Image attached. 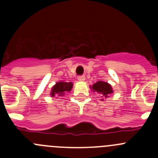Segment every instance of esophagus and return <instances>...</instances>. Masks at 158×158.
Listing matches in <instances>:
<instances>
[{
	"mask_svg": "<svg viewBox=\"0 0 158 158\" xmlns=\"http://www.w3.org/2000/svg\"><path fill=\"white\" fill-rule=\"evenodd\" d=\"M85 79V76L84 75H82V76H78V80L80 81V82H83Z\"/></svg>",
	"mask_w": 158,
	"mask_h": 158,
	"instance_id": "1",
	"label": "esophagus"
}]
</instances>
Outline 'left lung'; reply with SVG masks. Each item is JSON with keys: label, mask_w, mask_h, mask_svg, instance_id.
<instances>
[{"label": "left lung", "mask_w": 158, "mask_h": 158, "mask_svg": "<svg viewBox=\"0 0 158 158\" xmlns=\"http://www.w3.org/2000/svg\"><path fill=\"white\" fill-rule=\"evenodd\" d=\"M92 89L93 92H96L101 94L102 98H109L110 94L113 93V90L111 85L108 82H102V81H98L97 82H95V84L92 85Z\"/></svg>", "instance_id": "obj_1"}]
</instances>
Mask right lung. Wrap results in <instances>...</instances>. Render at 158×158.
<instances>
[{"label":"right lung","mask_w":158,"mask_h":158,"mask_svg":"<svg viewBox=\"0 0 158 158\" xmlns=\"http://www.w3.org/2000/svg\"><path fill=\"white\" fill-rule=\"evenodd\" d=\"M73 84L71 82H59L53 85L51 90L50 95L52 97L54 96H60L62 97L65 95L66 92H70L72 88H73Z\"/></svg>","instance_id":"add662e5"}]
</instances>
